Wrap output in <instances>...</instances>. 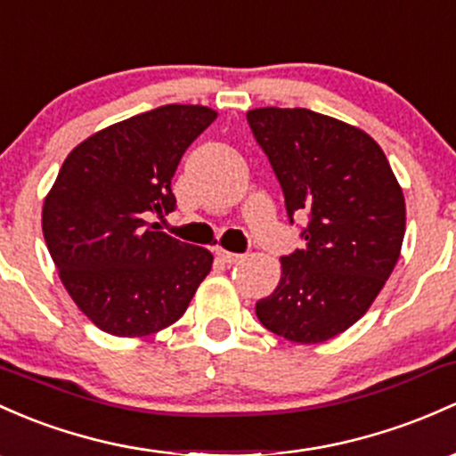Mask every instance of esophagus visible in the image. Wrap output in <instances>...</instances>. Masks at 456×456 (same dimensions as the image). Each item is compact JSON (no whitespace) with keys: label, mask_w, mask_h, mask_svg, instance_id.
<instances>
[{"label":"esophagus","mask_w":456,"mask_h":456,"mask_svg":"<svg viewBox=\"0 0 456 456\" xmlns=\"http://www.w3.org/2000/svg\"><path fill=\"white\" fill-rule=\"evenodd\" d=\"M215 254H217V258H222L224 263H228V265H234V263L243 261V254L228 252V249H224V248H215Z\"/></svg>","instance_id":"34e87169"}]
</instances>
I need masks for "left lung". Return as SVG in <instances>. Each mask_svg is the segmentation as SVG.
I'll return each mask as SVG.
<instances>
[{
    "mask_svg": "<svg viewBox=\"0 0 456 456\" xmlns=\"http://www.w3.org/2000/svg\"><path fill=\"white\" fill-rule=\"evenodd\" d=\"M254 139L285 195L289 222L308 215L305 249L282 256L256 317L293 344H322L365 315L398 263L404 195L380 145L308 109H254Z\"/></svg>",
    "mask_w": 456,
    "mask_h": 456,
    "instance_id": "obj_1",
    "label": "left lung"
}]
</instances>
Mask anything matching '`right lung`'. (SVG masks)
Here are the masks:
<instances>
[{
    "label": "right lung",
    "mask_w": 456,
    "mask_h": 456,
    "mask_svg": "<svg viewBox=\"0 0 456 456\" xmlns=\"http://www.w3.org/2000/svg\"><path fill=\"white\" fill-rule=\"evenodd\" d=\"M207 106L167 104L95 132L62 163L43 204V237L62 285L115 337H145L178 322L213 254L150 224L175 210L171 178L215 121Z\"/></svg>",
    "instance_id": "add662e5"
}]
</instances>
